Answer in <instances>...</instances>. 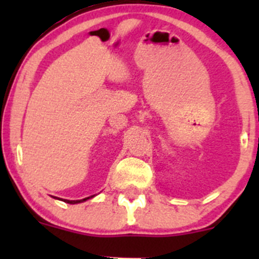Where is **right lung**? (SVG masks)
<instances>
[{"label":"right lung","instance_id":"add662e5","mask_svg":"<svg viewBox=\"0 0 259 259\" xmlns=\"http://www.w3.org/2000/svg\"><path fill=\"white\" fill-rule=\"evenodd\" d=\"M95 197V194L91 195V197H88V198H83V199H80V200H69V199H61L64 200L65 203H69V204H77V203H82V202H86L88 199H90V198H94ZM52 198H56V197H52ZM57 199V198H56Z\"/></svg>","mask_w":259,"mask_h":259}]
</instances>
